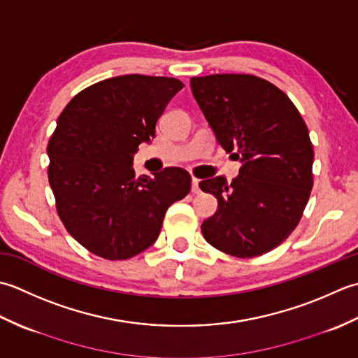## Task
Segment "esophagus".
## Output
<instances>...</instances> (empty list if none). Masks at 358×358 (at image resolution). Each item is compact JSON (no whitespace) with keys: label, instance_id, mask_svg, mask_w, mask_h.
Listing matches in <instances>:
<instances>
[{"label":"esophagus","instance_id":"esophagus-1","mask_svg":"<svg viewBox=\"0 0 358 358\" xmlns=\"http://www.w3.org/2000/svg\"><path fill=\"white\" fill-rule=\"evenodd\" d=\"M192 192L194 194L199 193V179H196V178L192 179Z\"/></svg>","mask_w":358,"mask_h":358}]
</instances>
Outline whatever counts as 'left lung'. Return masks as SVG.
I'll use <instances>...</instances> for the list:
<instances>
[{"label": "left lung", "instance_id": "8db88e82", "mask_svg": "<svg viewBox=\"0 0 358 358\" xmlns=\"http://www.w3.org/2000/svg\"><path fill=\"white\" fill-rule=\"evenodd\" d=\"M189 86L217 143L241 162L231 184L224 176L199 184L217 199L202 235L231 257L271 252L294 231L309 201L308 127L286 94L264 78L215 74L193 77Z\"/></svg>", "mask_w": 358, "mask_h": 358}]
</instances>
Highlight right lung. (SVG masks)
Returning a JSON list of instances; mask_svg holds the SVG:
<instances>
[{
	"label": "right lung",
	"instance_id": "right-lung-1",
	"mask_svg": "<svg viewBox=\"0 0 358 358\" xmlns=\"http://www.w3.org/2000/svg\"><path fill=\"white\" fill-rule=\"evenodd\" d=\"M184 87L171 77L103 80L72 99L48 145L57 211L77 243L105 259H128L157 239L166 210L192 176L170 166L136 178L133 157L150 143L169 101Z\"/></svg>",
	"mask_w": 358,
	"mask_h": 358
}]
</instances>
